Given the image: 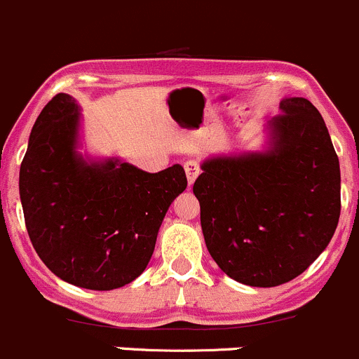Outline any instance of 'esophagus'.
<instances>
[{
  "label": "esophagus",
  "instance_id": "1",
  "mask_svg": "<svg viewBox=\"0 0 359 359\" xmlns=\"http://www.w3.org/2000/svg\"><path fill=\"white\" fill-rule=\"evenodd\" d=\"M184 172H187L188 183H194L195 178L201 175V164L197 161H187L184 162Z\"/></svg>",
  "mask_w": 359,
  "mask_h": 359
}]
</instances>
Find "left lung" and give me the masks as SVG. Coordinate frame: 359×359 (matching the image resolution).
<instances>
[{
    "label": "left lung",
    "instance_id": "8db88e82",
    "mask_svg": "<svg viewBox=\"0 0 359 359\" xmlns=\"http://www.w3.org/2000/svg\"><path fill=\"white\" fill-rule=\"evenodd\" d=\"M266 152L214 157L194 194L212 259L230 278L276 287L309 268L341 216V169L309 100L283 98Z\"/></svg>",
    "mask_w": 359,
    "mask_h": 359
}]
</instances>
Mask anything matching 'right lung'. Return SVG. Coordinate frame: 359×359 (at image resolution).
Segmentation results:
<instances>
[{
  "label": "right lung",
  "mask_w": 359,
  "mask_h": 359,
  "mask_svg": "<svg viewBox=\"0 0 359 359\" xmlns=\"http://www.w3.org/2000/svg\"><path fill=\"white\" fill-rule=\"evenodd\" d=\"M79 110L58 93L32 126L20 164L25 228L58 278L91 290L124 287L145 271L169 205L187 188L180 164L145 172L76 152Z\"/></svg>",
  "instance_id": "1"
}]
</instances>
